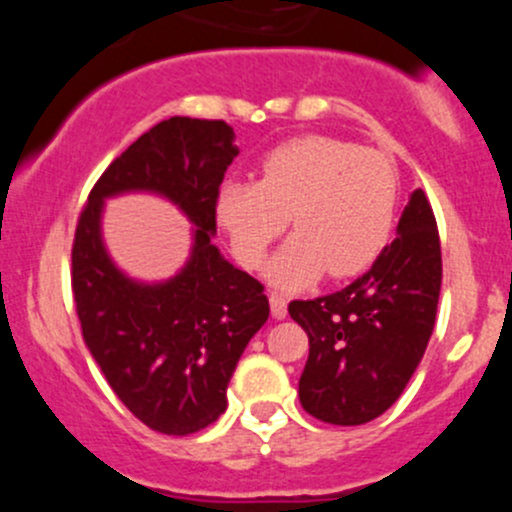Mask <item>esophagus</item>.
Returning a JSON list of instances; mask_svg holds the SVG:
<instances>
[{"label": "esophagus", "mask_w": 512, "mask_h": 512, "mask_svg": "<svg viewBox=\"0 0 512 512\" xmlns=\"http://www.w3.org/2000/svg\"><path fill=\"white\" fill-rule=\"evenodd\" d=\"M269 305H272V315L276 317V320H284L286 313H289L286 298L279 296V293H269Z\"/></svg>", "instance_id": "34e87169"}]
</instances>
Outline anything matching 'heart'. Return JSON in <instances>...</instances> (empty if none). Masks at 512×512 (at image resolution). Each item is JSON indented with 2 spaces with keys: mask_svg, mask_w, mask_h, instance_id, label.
<instances>
[{
  "mask_svg": "<svg viewBox=\"0 0 512 512\" xmlns=\"http://www.w3.org/2000/svg\"><path fill=\"white\" fill-rule=\"evenodd\" d=\"M397 175L373 149L310 134L262 158L257 182H223L216 219L245 267H257L269 245L296 228L269 262L267 276L298 289L322 272L351 276L373 264L390 240Z\"/></svg>",
  "mask_w": 512,
  "mask_h": 512,
  "instance_id": "b5f03b06",
  "label": "heart"
}]
</instances>
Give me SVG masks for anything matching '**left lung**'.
I'll return each instance as SVG.
<instances>
[{
	"label": "left lung",
	"instance_id": "left-lung-1",
	"mask_svg": "<svg viewBox=\"0 0 512 512\" xmlns=\"http://www.w3.org/2000/svg\"><path fill=\"white\" fill-rule=\"evenodd\" d=\"M443 279L436 216L414 190L366 274L330 296L291 301L310 354L298 380L303 409L334 426L378 419L407 387L436 325Z\"/></svg>",
	"mask_w": 512,
	"mask_h": 512
}]
</instances>
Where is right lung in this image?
I'll list each match as a JSON object with an SVG mask.
<instances>
[{
    "instance_id": "add662e5",
    "label": "right lung",
    "mask_w": 512,
    "mask_h": 512,
    "mask_svg": "<svg viewBox=\"0 0 512 512\" xmlns=\"http://www.w3.org/2000/svg\"><path fill=\"white\" fill-rule=\"evenodd\" d=\"M223 120L170 117L105 168L81 209L72 245V293L84 342L120 402L151 431L197 433L226 411L238 358L267 322L264 286L211 243L223 173L238 156ZM156 191L196 223L193 255L163 285L117 270L100 238L102 202Z\"/></svg>"
}]
</instances>
